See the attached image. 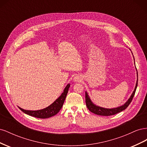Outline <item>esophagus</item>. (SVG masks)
Segmentation results:
<instances>
[{
  "label": "esophagus",
  "mask_w": 147,
  "mask_h": 147,
  "mask_svg": "<svg viewBox=\"0 0 147 147\" xmlns=\"http://www.w3.org/2000/svg\"><path fill=\"white\" fill-rule=\"evenodd\" d=\"M74 80L75 82H80L82 80V78L81 76H79V75H76L74 78Z\"/></svg>",
  "instance_id": "1"
}]
</instances>
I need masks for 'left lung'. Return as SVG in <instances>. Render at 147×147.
<instances>
[{
  "instance_id": "8db88e82",
  "label": "left lung",
  "mask_w": 147,
  "mask_h": 147,
  "mask_svg": "<svg viewBox=\"0 0 147 147\" xmlns=\"http://www.w3.org/2000/svg\"><path fill=\"white\" fill-rule=\"evenodd\" d=\"M137 83H136V85L134 89V91H133L132 95L130 97V98L127 100V101L124 105H123L122 106L118 107L117 108H114V109H105L103 107H99V106H96L91 102L90 98L89 97L87 94V92H85L86 104L89 110H90L91 112L98 115H102V116H110V115H115L120 112H121V111L124 110H125L129 106V105L130 104L135 94V92L137 86V84H138V73L137 72Z\"/></svg>"
}]
</instances>
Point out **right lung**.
Masks as SVG:
<instances>
[{
	"label": "right lung",
	"instance_id": "1",
	"mask_svg": "<svg viewBox=\"0 0 147 147\" xmlns=\"http://www.w3.org/2000/svg\"><path fill=\"white\" fill-rule=\"evenodd\" d=\"M70 88V84H68L66 86L64 90V92L62 93V94L57 98L53 103L48 106V107L43 109L40 110H26L23 109H20V110L23 112L24 113L30 115L34 117H36L38 118H48L51 117L54 115H56L59 112V110L61 109L63 105L65 99L67 94L69 91V88Z\"/></svg>",
	"mask_w": 147,
	"mask_h": 147
}]
</instances>
